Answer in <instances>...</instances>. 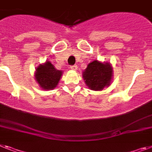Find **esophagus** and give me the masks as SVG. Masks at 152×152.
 Instances as JSON below:
<instances>
[{
	"mask_svg": "<svg viewBox=\"0 0 152 152\" xmlns=\"http://www.w3.org/2000/svg\"><path fill=\"white\" fill-rule=\"evenodd\" d=\"M70 68L71 69V70H77V66H76V65H73V66H70Z\"/></svg>",
	"mask_w": 152,
	"mask_h": 152,
	"instance_id": "34e87169",
	"label": "esophagus"
}]
</instances>
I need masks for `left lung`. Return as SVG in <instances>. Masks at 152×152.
Returning a JSON list of instances; mask_svg holds the SVG:
<instances>
[{"mask_svg": "<svg viewBox=\"0 0 152 152\" xmlns=\"http://www.w3.org/2000/svg\"><path fill=\"white\" fill-rule=\"evenodd\" d=\"M82 77L89 89L100 91L110 85L113 78V67L110 63L94 61L88 64Z\"/></svg>", "mask_w": 152, "mask_h": 152, "instance_id": "left-lung-1", "label": "left lung"}]
</instances>
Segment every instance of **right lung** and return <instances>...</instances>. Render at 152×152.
Masks as SVG:
<instances>
[{"label":"right lung","instance_id":"add662e5","mask_svg":"<svg viewBox=\"0 0 152 152\" xmlns=\"http://www.w3.org/2000/svg\"><path fill=\"white\" fill-rule=\"evenodd\" d=\"M63 71H59L50 61L37 67L35 73V79L43 90H52L56 87L62 76Z\"/></svg>","mask_w":152,"mask_h":152}]
</instances>
